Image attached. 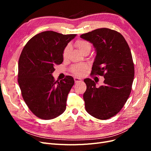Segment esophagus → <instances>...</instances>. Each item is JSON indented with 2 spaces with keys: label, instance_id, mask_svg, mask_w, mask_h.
Wrapping results in <instances>:
<instances>
[{
  "label": "esophagus",
  "instance_id": "34e87169",
  "mask_svg": "<svg viewBox=\"0 0 151 151\" xmlns=\"http://www.w3.org/2000/svg\"><path fill=\"white\" fill-rule=\"evenodd\" d=\"M74 81L76 83H80V82L82 81V80L79 78H77V77H75L74 78Z\"/></svg>",
  "mask_w": 151,
  "mask_h": 151
}]
</instances>
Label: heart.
<instances>
[{"mask_svg":"<svg viewBox=\"0 0 151 151\" xmlns=\"http://www.w3.org/2000/svg\"><path fill=\"white\" fill-rule=\"evenodd\" d=\"M76 46L81 53H83L86 51H90L91 49V44L89 42H88V41L86 40H80L77 41L76 43ZM70 45H68L64 48V50H63V57L64 59L68 57V54H69L70 52ZM86 69V67L84 65H75L72 67L71 70L74 75L77 76H81L84 74Z\"/></svg>","mask_w":151,"mask_h":151,"instance_id":"1","label":"heart"}]
</instances>
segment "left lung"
Segmentation results:
<instances>
[{
    "mask_svg": "<svg viewBox=\"0 0 151 151\" xmlns=\"http://www.w3.org/2000/svg\"><path fill=\"white\" fill-rule=\"evenodd\" d=\"M80 37L92 43L96 52L91 74L104 78L98 88L94 81L84 80L86 110L98 119L107 120L121 110L131 92L134 65L130 49L120 33L108 28L95 29Z\"/></svg>",
    "mask_w": 151,
    "mask_h": 151,
    "instance_id": "1",
    "label": "left lung"
}]
</instances>
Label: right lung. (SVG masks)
I'll return each mask as SVG.
<instances>
[{"label": "right lung", "mask_w": 151, "mask_h": 151, "mask_svg": "<svg viewBox=\"0 0 151 151\" xmlns=\"http://www.w3.org/2000/svg\"><path fill=\"white\" fill-rule=\"evenodd\" d=\"M76 35L43 31L31 38L21 53L18 83L27 106L41 119H53L65 110L74 80L67 76L55 81L52 73L55 65L62 63L63 50Z\"/></svg>", "instance_id": "1"}]
</instances>
